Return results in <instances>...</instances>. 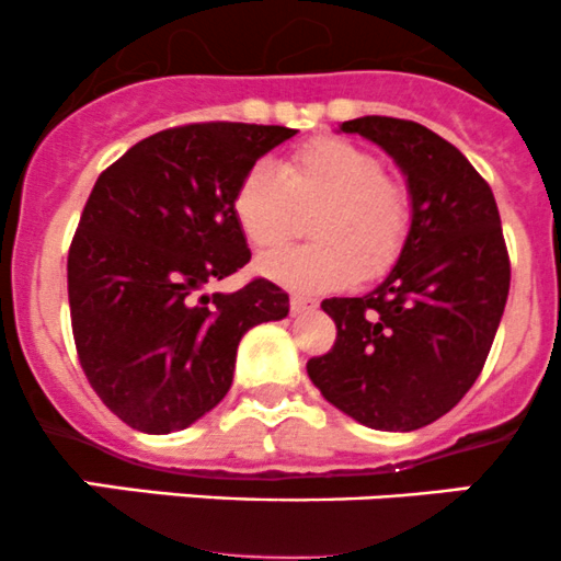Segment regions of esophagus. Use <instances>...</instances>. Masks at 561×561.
Returning <instances> with one entry per match:
<instances>
[{
  "label": "esophagus",
  "mask_w": 561,
  "mask_h": 561,
  "mask_svg": "<svg viewBox=\"0 0 561 561\" xmlns=\"http://www.w3.org/2000/svg\"><path fill=\"white\" fill-rule=\"evenodd\" d=\"M317 309V301L309 296H290V312L293 314H304V312H312Z\"/></svg>",
  "instance_id": "1"
}]
</instances>
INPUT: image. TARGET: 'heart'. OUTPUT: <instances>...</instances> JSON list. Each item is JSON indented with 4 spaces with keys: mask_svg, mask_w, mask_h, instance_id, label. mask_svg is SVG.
<instances>
[{
    "mask_svg": "<svg viewBox=\"0 0 561 561\" xmlns=\"http://www.w3.org/2000/svg\"><path fill=\"white\" fill-rule=\"evenodd\" d=\"M233 217L244 239L271 249L290 239L298 211H312V244L260 257V274L293 290H331L380 279L404 252L412 228L410 190L382 173L375 151L322 135L296 146L274 168L252 165L233 190Z\"/></svg>",
    "mask_w": 561,
    "mask_h": 561,
    "instance_id": "1",
    "label": "heart"
}]
</instances>
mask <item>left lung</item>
Returning a JSON list of instances; mask_svg holds the SVG:
<instances>
[{
    "instance_id": "8db88e82",
    "label": "left lung",
    "mask_w": 561,
    "mask_h": 561,
    "mask_svg": "<svg viewBox=\"0 0 561 561\" xmlns=\"http://www.w3.org/2000/svg\"><path fill=\"white\" fill-rule=\"evenodd\" d=\"M407 175L412 228L386 279L360 298H325L336 342L309 358L320 393L369 428L412 432L463 399L489 358L511 290L500 208L467 157L407 118L342 124Z\"/></svg>"
}]
</instances>
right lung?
Segmentation results:
<instances>
[{
  "label": "right lung",
  "mask_w": 561,
  "mask_h": 561,
  "mask_svg": "<svg viewBox=\"0 0 561 561\" xmlns=\"http://www.w3.org/2000/svg\"><path fill=\"white\" fill-rule=\"evenodd\" d=\"M296 129L203 122L149 135L100 173L67 254L72 339L89 386L127 426L186 428L233 386L249 328L282 320L268 279L206 293L252 257L233 190Z\"/></svg>",
  "instance_id": "1"
}]
</instances>
